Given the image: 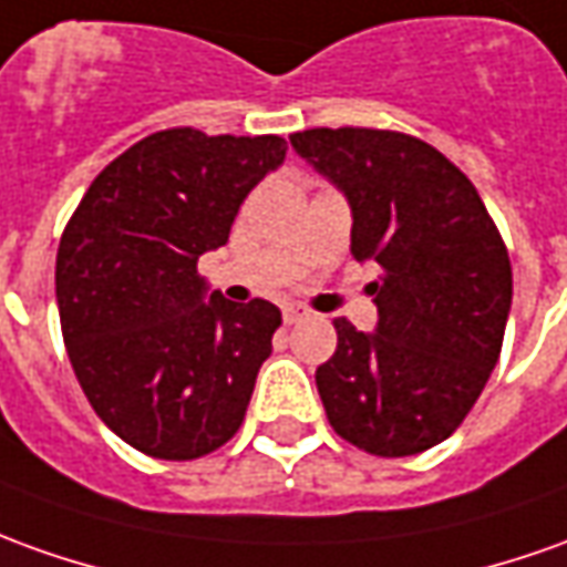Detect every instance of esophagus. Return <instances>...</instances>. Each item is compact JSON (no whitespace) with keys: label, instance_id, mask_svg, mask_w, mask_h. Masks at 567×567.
Returning a JSON list of instances; mask_svg holds the SVG:
<instances>
[{"label":"esophagus","instance_id":"34e87169","mask_svg":"<svg viewBox=\"0 0 567 567\" xmlns=\"http://www.w3.org/2000/svg\"><path fill=\"white\" fill-rule=\"evenodd\" d=\"M306 315H308V308H306V306H296V302H287V306H284V323L302 321Z\"/></svg>","mask_w":567,"mask_h":567}]
</instances>
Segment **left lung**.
Returning a JSON list of instances; mask_svg holds the SVG:
<instances>
[{
    "instance_id": "left-lung-1",
    "label": "left lung",
    "mask_w": 567,
    "mask_h": 567,
    "mask_svg": "<svg viewBox=\"0 0 567 567\" xmlns=\"http://www.w3.org/2000/svg\"><path fill=\"white\" fill-rule=\"evenodd\" d=\"M292 151L346 197L351 256L373 261L377 327L336 318L315 380L354 447L410 456L466 420L497 364L513 268L472 182L432 144L382 128H308Z\"/></svg>"
}]
</instances>
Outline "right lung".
Returning <instances> with one entry per match:
<instances>
[{"instance_id":"obj_1","label":"right lung","mask_w":567,"mask_h":567,"mask_svg":"<svg viewBox=\"0 0 567 567\" xmlns=\"http://www.w3.org/2000/svg\"><path fill=\"white\" fill-rule=\"evenodd\" d=\"M277 135L166 128L97 175L58 246L70 364L135 451L197 460L244 423L280 308L209 290L197 259L228 244L246 194L284 166Z\"/></svg>"}]
</instances>
